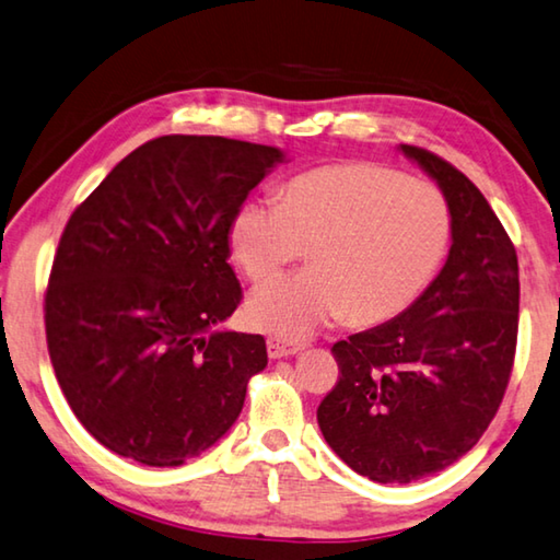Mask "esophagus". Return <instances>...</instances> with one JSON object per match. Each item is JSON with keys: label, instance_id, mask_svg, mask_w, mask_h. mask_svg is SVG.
<instances>
[{"label": "esophagus", "instance_id": "34e87169", "mask_svg": "<svg viewBox=\"0 0 560 560\" xmlns=\"http://www.w3.org/2000/svg\"><path fill=\"white\" fill-rule=\"evenodd\" d=\"M304 341H287V339H279V336H271L269 341H266V351H269L271 359H283V357H294L301 349H304Z\"/></svg>", "mask_w": 560, "mask_h": 560}]
</instances>
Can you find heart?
<instances>
[{
  "mask_svg": "<svg viewBox=\"0 0 560 560\" xmlns=\"http://www.w3.org/2000/svg\"><path fill=\"white\" fill-rule=\"evenodd\" d=\"M448 234L436 186L388 166L341 162L294 176L279 203L238 209L229 244L252 281L277 277L308 246L312 269L269 281L246 304L254 328L304 339L341 318L376 326L401 314L436 273Z\"/></svg>",
  "mask_w": 560,
  "mask_h": 560,
  "instance_id": "b5f03b06",
  "label": "heart"
}]
</instances>
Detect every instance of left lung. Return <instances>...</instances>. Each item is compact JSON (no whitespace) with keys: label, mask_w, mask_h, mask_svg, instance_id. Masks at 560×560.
Returning <instances> with one entry per match:
<instances>
[{"label":"left lung","mask_w":560,"mask_h":560,"mask_svg":"<svg viewBox=\"0 0 560 560\" xmlns=\"http://www.w3.org/2000/svg\"><path fill=\"white\" fill-rule=\"evenodd\" d=\"M451 211L446 266L401 316L336 341L339 381L318 404L328 446L378 483H411L471 451L509 388L518 339V256L478 186L401 144Z\"/></svg>","instance_id":"1"}]
</instances>
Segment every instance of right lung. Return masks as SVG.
I'll list each match as a JSON object with an SVG mask.
<instances>
[{
  "label": "right lung",
  "mask_w": 560,
  "mask_h": 560,
  "mask_svg": "<svg viewBox=\"0 0 560 560\" xmlns=\"http://www.w3.org/2000/svg\"><path fill=\"white\" fill-rule=\"evenodd\" d=\"M281 159L224 137H159L69 217L44 294L47 349L67 404L114 454L182 466L242 413L266 341L211 328L244 299L229 229Z\"/></svg>",
  "instance_id": "1"
}]
</instances>
